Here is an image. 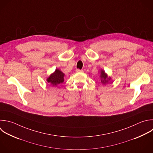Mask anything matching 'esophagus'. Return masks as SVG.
Instances as JSON below:
<instances>
[{
    "mask_svg": "<svg viewBox=\"0 0 153 153\" xmlns=\"http://www.w3.org/2000/svg\"><path fill=\"white\" fill-rule=\"evenodd\" d=\"M76 72H83V71H82V70H80V69H77L76 70Z\"/></svg>",
    "mask_w": 153,
    "mask_h": 153,
    "instance_id": "34e87169",
    "label": "esophagus"
}]
</instances>
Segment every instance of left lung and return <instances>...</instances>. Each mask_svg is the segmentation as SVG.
<instances>
[{
	"label": "left lung",
	"mask_w": 153,
	"mask_h": 153,
	"mask_svg": "<svg viewBox=\"0 0 153 153\" xmlns=\"http://www.w3.org/2000/svg\"><path fill=\"white\" fill-rule=\"evenodd\" d=\"M100 78H101V82L103 84H106L108 82V80H110L111 78L108 77V75L105 74V71H101V75H100Z\"/></svg>",
	"instance_id": "obj_1"
}]
</instances>
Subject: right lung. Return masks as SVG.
Instances as JSON below:
<instances>
[{
    "label": "right lung",
    "instance_id": "1",
    "mask_svg": "<svg viewBox=\"0 0 153 153\" xmlns=\"http://www.w3.org/2000/svg\"><path fill=\"white\" fill-rule=\"evenodd\" d=\"M64 75L65 74L62 72L59 69H56L55 72L51 74L47 79V81L52 85L56 86L64 81Z\"/></svg>",
    "mask_w": 153,
    "mask_h": 153
}]
</instances>
